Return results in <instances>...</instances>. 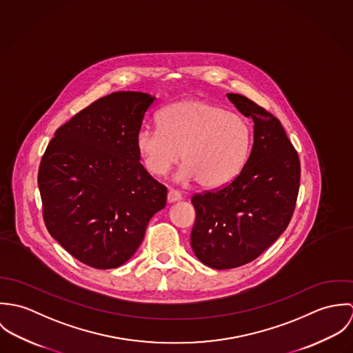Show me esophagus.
Masks as SVG:
<instances>
[{
  "mask_svg": "<svg viewBox=\"0 0 353 353\" xmlns=\"http://www.w3.org/2000/svg\"><path fill=\"white\" fill-rule=\"evenodd\" d=\"M182 200V194L178 192V190H168V194H167V201L168 202H176Z\"/></svg>",
  "mask_w": 353,
  "mask_h": 353,
  "instance_id": "obj_1",
  "label": "esophagus"
}]
</instances>
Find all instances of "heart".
<instances>
[{
	"label": "heart",
	"mask_w": 353,
	"mask_h": 353,
	"mask_svg": "<svg viewBox=\"0 0 353 353\" xmlns=\"http://www.w3.org/2000/svg\"><path fill=\"white\" fill-rule=\"evenodd\" d=\"M159 122L160 128L144 125L137 133V148L153 176L168 174L182 156L178 179L214 189L232 181L249 156V122L217 104L178 101L160 112Z\"/></svg>",
	"instance_id": "obj_1"
}]
</instances>
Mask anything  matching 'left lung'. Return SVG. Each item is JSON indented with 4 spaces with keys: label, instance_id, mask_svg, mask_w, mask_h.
I'll return each instance as SVG.
<instances>
[{
    "label": "left lung",
    "instance_id": "8db88e82",
    "mask_svg": "<svg viewBox=\"0 0 353 353\" xmlns=\"http://www.w3.org/2000/svg\"><path fill=\"white\" fill-rule=\"evenodd\" d=\"M227 97L252 118L254 143L230 183L192 197V249L213 269L246 265L273 245L292 219L301 186V160L281 122L243 95Z\"/></svg>",
    "mask_w": 353,
    "mask_h": 353
}]
</instances>
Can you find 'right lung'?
Wrapping results in <instances>:
<instances>
[{
    "label": "right lung",
    "mask_w": 353,
    "mask_h": 353,
    "mask_svg": "<svg viewBox=\"0 0 353 353\" xmlns=\"http://www.w3.org/2000/svg\"><path fill=\"white\" fill-rule=\"evenodd\" d=\"M154 98L107 95L57 129L41 160L38 186L51 236L95 269L123 265L140 248L167 188L140 163L137 133Z\"/></svg>",
    "instance_id": "right-lung-1"
}]
</instances>
